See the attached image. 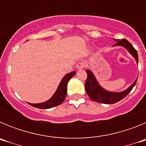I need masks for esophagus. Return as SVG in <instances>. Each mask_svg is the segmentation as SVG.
<instances>
[{"mask_svg": "<svg viewBox=\"0 0 146 146\" xmlns=\"http://www.w3.org/2000/svg\"><path fill=\"white\" fill-rule=\"evenodd\" d=\"M85 62L84 61H80L78 62L77 64V65H76V68H77V69H83L85 67Z\"/></svg>", "mask_w": 146, "mask_h": 146, "instance_id": "1", "label": "esophagus"}]
</instances>
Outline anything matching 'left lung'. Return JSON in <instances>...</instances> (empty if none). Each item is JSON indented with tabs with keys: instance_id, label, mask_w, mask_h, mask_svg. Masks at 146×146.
<instances>
[{
	"instance_id": "1",
	"label": "left lung",
	"mask_w": 146,
	"mask_h": 146,
	"mask_svg": "<svg viewBox=\"0 0 146 146\" xmlns=\"http://www.w3.org/2000/svg\"><path fill=\"white\" fill-rule=\"evenodd\" d=\"M115 41H117V43L115 45H120V46L124 47L131 55H133L136 61L138 63L137 52L129 41L124 39V38H122L121 40L115 39ZM86 72L87 73V79H86V84H85V89H86V93L91 100L96 102L102 103V104H114V103L119 102L121 99H123L132 90L133 87L136 84L137 80L136 79L133 84L131 85L129 88L125 90L124 91L120 93L109 92V91H105L98 84L96 78L91 71L86 70Z\"/></svg>"
}]
</instances>
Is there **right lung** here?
<instances>
[{"label":"right lung","mask_w":146,"mask_h":146,"mask_svg":"<svg viewBox=\"0 0 146 146\" xmlns=\"http://www.w3.org/2000/svg\"><path fill=\"white\" fill-rule=\"evenodd\" d=\"M75 72H72L64 76L61 82H60V85L58 88L57 91H55L52 98L49 99L48 101L43 103H39V104H30L29 103V104H31V106L34 107V108H40V109H49V108H54V107L62 104L64 102L66 96L68 82L75 74Z\"/></svg>","instance_id":"right-lung-1"}]
</instances>
